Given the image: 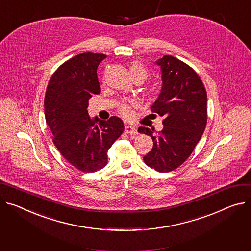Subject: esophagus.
I'll return each mask as SVG.
<instances>
[{"label": "esophagus", "mask_w": 251, "mask_h": 251, "mask_svg": "<svg viewBox=\"0 0 251 251\" xmlns=\"http://www.w3.org/2000/svg\"><path fill=\"white\" fill-rule=\"evenodd\" d=\"M125 132H126L127 134H130L131 137H135V136L138 134L137 129H136V128H135L134 126H132V125H126V126H125Z\"/></svg>", "instance_id": "esophagus-1"}]
</instances>
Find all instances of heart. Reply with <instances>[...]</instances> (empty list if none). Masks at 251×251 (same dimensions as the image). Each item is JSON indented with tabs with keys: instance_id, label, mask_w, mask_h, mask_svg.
<instances>
[{
	"instance_id": "heart-1",
	"label": "heart",
	"mask_w": 251,
	"mask_h": 251,
	"mask_svg": "<svg viewBox=\"0 0 251 251\" xmlns=\"http://www.w3.org/2000/svg\"><path fill=\"white\" fill-rule=\"evenodd\" d=\"M130 72L134 79L136 78H142L143 80H146L148 77V71L146 68L140 63V62H132L130 65ZM132 107L133 103L123 102L119 106V113L125 118H128L132 115Z\"/></svg>"
}]
</instances>
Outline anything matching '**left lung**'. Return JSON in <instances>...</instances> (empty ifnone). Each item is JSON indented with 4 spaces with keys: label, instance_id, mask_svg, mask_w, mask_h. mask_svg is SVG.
<instances>
[{
    "label": "left lung",
    "instance_id": "8db88e82",
    "mask_svg": "<svg viewBox=\"0 0 251 251\" xmlns=\"http://www.w3.org/2000/svg\"><path fill=\"white\" fill-rule=\"evenodd\" d=\"M156 64L162 87L151 111L164 117V127L155 135L145 127L138 131L153 140V148L143 157L145 164L169 172L184 163L201 138L207 122V94L198 74L184 62L165 55Z\"/></svg>",
    "mask_w": 251,
    "mask_h": 251
}]
</instances>
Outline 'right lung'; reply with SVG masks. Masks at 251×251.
I'll return each instance as SVG.
<instances>
[{
  "label": "right lung",
  "instance_id": "right-lung-1",
  "mask_svg": "<svg viewBox=\"0 0 251 251\" xmlns=\"http://www.w3.org/2000/svg\"><path fill=\"white\" fill-rule=\"evenodd\" d=\"M104 54L83 53L62 64L52 75L45 95V118L62 156L83 172L106 166L107 152L124 131L123 121L88 115V101L100 94L97 68Z\"/></svg>",
  "mask_w": 251,
  "mask_h": 251
}]
</instances>
